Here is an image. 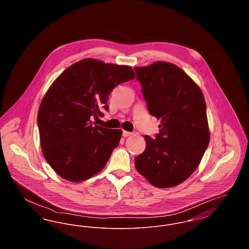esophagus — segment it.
I'll return each mask as SVG.
<instances>
[{
	"label": "esophagus",
	"mask_w": 249,
	"mask_h": 249,
	"mask_svg": "<svg viewBox=\"0 0 249 249\" xmlns=\"http://www.w3.org/2000/svg\"><path fill=\"white\" fill-rule=\"evenodd\" d=\"M132 133L130 132V131H127V130H123V132H122V135L124 136V137H128V136H130Z\"/></svg>",
	"instance_id": "esophagus-1"
}]
</instances>
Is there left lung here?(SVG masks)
Here are the masks:
<instances>
[{
  "label": "left lung",
  "instance_id": "8db88e82",
  "mask_svg": "<svg viewBox=\"0 0 249 249\" xmlns=\"http://www.w3.org/2000/svg\"><path fill=\"white\" fill-rule=\"evenodd\" d=\"M134 70L150 115L160 119L156 139L144 136L135 168L154 187L178 186L197 169L210 141L204 97L176 64L157 61Z\"/></svg>",
  "mask_w": 249,
  "mask_h": 249
}]
</instances>
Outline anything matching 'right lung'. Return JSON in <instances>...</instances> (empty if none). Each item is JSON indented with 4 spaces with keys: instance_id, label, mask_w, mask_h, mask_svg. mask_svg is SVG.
<instances>
[{
    "instance_id": "add662e5",
    "label": "right lung",
    "mask_w": 249,
    "mask_h": 249,
    "mask_svg": "<svg viewBox=\"0 0 249 249\" xmlns=\"http://www.w3.org/2000/svg\"><path fill=\"white\" fill-rule=\"evenodd\" d=\"M135 77L128 65L84 59L62 71L38 110L42 152L60 178L80 182L101 172L119 145L122 130L91 124L109 109L110 92Z\"/></svg>"
}]
</instances>
